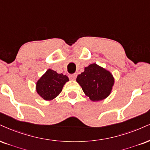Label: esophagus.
I'll return each instance as SVG.
<instances>
[{
  "mask_svg": "<svg viewBox=\"0 0 150 150\" xmlns=\"http://www.w3.org/2000/svg\"><path fill=\"white\" fill-rule=\"evenodd\" d=\"M76 76H77L76 74H73L69 75V78L72 79V80H75V79H76Z\"/></svg>",
  "mask_w": 150,
  "mask_h": 150,
  "instance_id": "34e87169",
  "label": "esophagus"
}]
</instances>
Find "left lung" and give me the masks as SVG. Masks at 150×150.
<instances>
[{"label": "left lung", "mask_w": 150, "mask_h": 150, "mask_svg": "<svg viewBox=\"0 0 150 150\" xmlns=\"http://www.w3.org/2000/svg\"><path fill=\"white\" fill-rule=\"evenodd\" d=\"M76 81L85 94L93 101L108 97L114 84L111 74L95 63L85 68V71L78 75Z\"/></svg>", "instance_id": "1"}]
</instances>
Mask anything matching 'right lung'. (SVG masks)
I'll use <instances>...</instances> for the list:
<instances>
[{
    "instance_id": "add662e5",
    "label": "right lung",
    "mask_w": 150,
    "mask_h": 150,
    "mask_svg": "<svg viewBox=\"0 0 150 150\" xmlns=\"http://www.w3.org/2000/svg\"><path fill=\"white\" fill-rule=\"evenodd\" d=\"M68 81L69 79L66 75L49 69L37 83V92L44 100H51L60 93Z\"/></svg>"
}]
</instances>
